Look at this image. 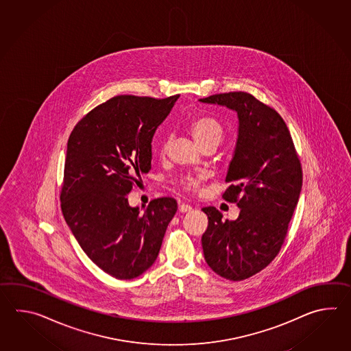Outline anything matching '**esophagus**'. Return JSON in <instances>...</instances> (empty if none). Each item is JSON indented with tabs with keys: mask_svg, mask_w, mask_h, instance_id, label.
I'll use <instances>...</instances> for the list:
<instances>
[{
	"mask_svg": "<svg viewBox=\"0 0 351 351\" xmlns=\"http://www.w3.org/2000/svg\"><path fill=\"white\" fill-rule=\"evenodd\" d=\"M179 212H182V213H186V212H191L192 210V207L189 206V204H186V203H180L178 206Z\"/></svg>",
	"mask_w": 351,
	"mask_h": 351,
	"instance_id": "34e87169",
	"label": "esophagus"
}]
</instances>
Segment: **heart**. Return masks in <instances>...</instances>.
<instances>
[{"mask_svg": "<svg viewBox=\"0 0 351 351\" xmlns=\"http://www.w3.org/2000/svg\"><path fill=\"white\" fill-rule=\"evenodd\" d=\"M189 130L199 145H203L204 143L209 141H216L219 143L223 136V125L216 118L208 117V115L193 117L189 121ZM168 145H169V139L168 136H165L160 144L162 152H165ZM201 182L202 177L189 176L184 179V186L188 191L197 192L201 186Z\"/></svg>", "mask_w": 351, "mask_h": 351, "instance_id": "obj_1", "label": "heart"}]
</instances>
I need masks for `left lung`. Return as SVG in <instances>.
Returning <instances> with one entry per match:
<instances>
[{"instance_id":"obj_1","label":"left lung","mask_w":351,"mask_h":351,"mask_svg":"<svg viewBox=\"0 0 351 351\" xmlns=\"http://www.w3.org/2000/svg\"><path fill=\"white\" fill-rule=\"evenodd\" d=\"M239 115V138L227 172L224 201L237 203L236 221L215 207L202 209L208 227L202 236L206 262L217 275L242 281L267 267L287 236L302 186V168L281 115L245 91L199 99Z\"/></svg>"}]
</instances>
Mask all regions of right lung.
Wrapping results in <instances>:
<instances>
[{"instance_id": "add662e5", "label": "right lung", "mask_w": 351, "mask_h": 351, "mask_svg": "<svg viewBox=\"0 0 351 351\" xmlns=\"http://www.w3.org/2000/svg\"><path fill=\"white\" fill-rule=\"evenodd\" d=\"M179 95H118L88 112L67 142L61 210L76 241L97 267L130 280L157 260L177 201H150L144 213L127 194L152 168V139Z\"/></svg>"}]
</instances>
